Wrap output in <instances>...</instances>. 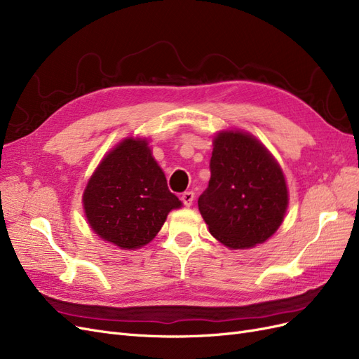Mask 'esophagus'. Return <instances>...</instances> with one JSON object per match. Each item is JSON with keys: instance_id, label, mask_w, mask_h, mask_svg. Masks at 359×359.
Segmentation results:
<instances>
[{"instance_id": "obj_1", "label": "esophagus", "mask_w": 359, "mask_h": 359, "mask_svg": "<svg viewBox=\"0 0 359 359\" xmlns=\"http://www.w3.org/2000/svg\"><path fill=\"white\" fill-rule=\"evenodd\" d=\"M193 199H194V193L193 191H184L182 196H181V201L182 203L186 206H190L193 203Z\"/></svg>"}]
</instances>
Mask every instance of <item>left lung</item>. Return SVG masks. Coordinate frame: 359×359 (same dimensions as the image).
<instances>
[{"mask_svg": "<svg viewBox=\"0 0 359 359\" xmlns=\"http://www.w3.org/2000/svg\"><path fill=\"white\" fill-rule=\"evenodd\" d=\"M212 144L211 180L198 201L211 235L235 250L265 243L287 210L283 170L250 133L227 130Z\"/></svg>", "mask_w": 359, "mask_h": 359, "instance_id": "obj_1", "label": "left lung"}]
</instances>
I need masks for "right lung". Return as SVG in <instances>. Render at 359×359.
I'll return each mask as SVG.
<instances>
[{
    "mask_svg": "<svg viewBox=\"0 0 359 359\" xmlns=\"http://www.w3.org/2000/svg\"><path fill=\"white\" fill-rule=\"evenodd\" d=\"M83 210L91 229L123 250L148 244L181 201L168 189L147 139L127 137L104 156L86 184Z\"/></svg>",
    "mask_w": 359,
    "mask_h": 359,
    "instance_id": "add662e5",
    "label": "right lung"
}]
</instances>
